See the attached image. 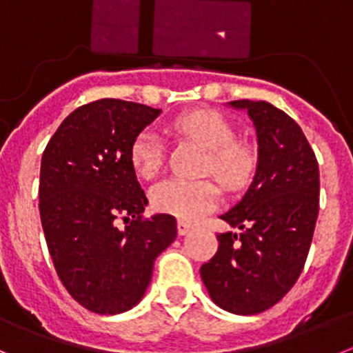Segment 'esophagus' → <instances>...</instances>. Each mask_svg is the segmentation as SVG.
I'll return each instance as SVG.
<instances>
[{
  "label": "esophagus",
  "mask_w": 353,
  "mask_h": 353,
  "mask_svg": "<svg viewBox=\"0 0 353 353\" xmlns=\"http://www.w3.org/2000/svg\"><path fill=\"white\" fill-rule=\"evenodd\" d=\"M192 228L193 227L188 223V221H183V220L177 221V234H179V236H186Z\"/></svg>",
  "instance_id": "1"
}]
</instances>
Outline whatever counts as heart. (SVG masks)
<instances>
[{"instance_id": "obj_1", "label": "heart", "mask_w": 353, "mask_h": 353, "mask_svg": "<svg viewBox=\"0 0 353 353\" xmlns=\"http://www.w3.org/2000/svg\"><path fill=\"white\" fill-rule=\"evenodd\" d=\"M174 130L195 141L208 151L205 170L225 186H239L253 172V153L234 139V130L225 117L211 110H195L179 116ZM130 161L139 177L151 179L163 163V141L154 130H142L132 148ZM154 211L176 216L183 221H195L220 202V190L211 181H183L170 177L157 183L149 192Z\"/></svg>"}]
</instances>
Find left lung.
<instances>
[{
    "label": "left lung",
    "mask_w": 353,
    "mask_h": 353,
    "mask_svg": "<svg viewBox=\"0 0 353 353\" xmlns=\"http://www.w3.org/2000/svg\"><path fill=\"white\" fill-rule=\"evenodd\" d=\"M256 133V170L243 199L220 218L237 232L218 234V252L200 268L212 303L256 315L294 287L319 216L320 174L303 130L268 101L236 100Z\"/></svg>",
    "instance_id": "obj_1"
}]
</instances>
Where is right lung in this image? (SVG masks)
Segmentation results:
<instances>
[{
  "label": "right lung",
  "mask_w": 353,
  "mask_h": 353,
  "mask_svg": "<svg viewBox=\"0 0 353 353\" xmlns=\"http://www.w3.org/2000/svg\"><path fill=\"white\" fill-rule=\"evenodd\" d=\"M161 114L133 101H91L59 125L42 154L40 220L50 259L85 310L117 315L144 297L157 256L177 236L176 218L154 214L130 161L139 133ZM119 215L130 221L119 229Z\"/></svg>",
  "instance_id": "1"
}]
</instances>
